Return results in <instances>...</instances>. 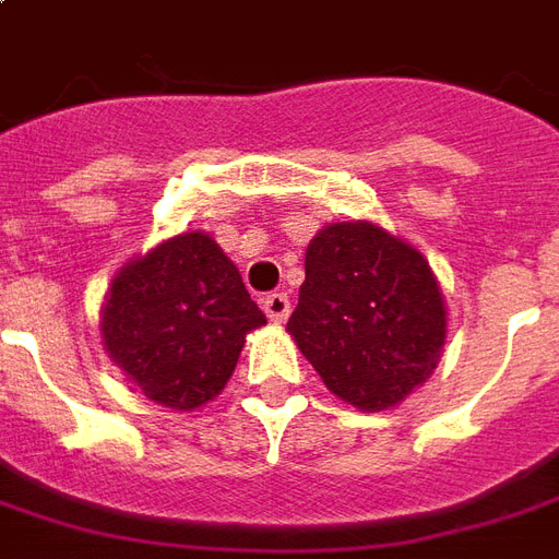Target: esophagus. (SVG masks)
Returning a JSON list of instances; mask_svg holds the SVG:
<instances>
[{
	"mask_svg": "<svg viewBox=\"0 0 559 559\" xmlns=\"http://www.w3.org/2000/svg\"><path fill=\"white\" fill-rule=\"evenodd\" d=\"M289 296L287 293H270V296L263 298V310H266V317L272 319V322H287L289 317Z\"/></svg>",
	"mask_w": 559,
	"mask_h": 559,
	"instance_id": "1",
	"label": "esophagus"
}]
</instances>
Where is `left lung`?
Instances as JSON below:
<instances>
[{
  "instance_id": "8db88e82",
  "label": "left lung",
  "mask_w": 559,
  "mask_h": 559,
  "mask_svg": "<svg viewBox=\"0 0 559 559\" xmlns=\"http://www.w3.org/2000/svg\"><path fill=\"white\" fill-rule=\"evenodd\" d=\"M287 331L331 393L386 411L440 360L445 305L413 246L372 223H334L308 246Z\"/></svg>"
}]
</instances>
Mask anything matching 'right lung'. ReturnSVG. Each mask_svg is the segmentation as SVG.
Listing matches in <instances>:
<instances>
[{
    "instance_id": "obj_1",
    "label": "right lung",
    "mask_w": 559,
    "mask_h": 559,
    "mask_svg": "<svg viewBox=\"0 0 559 559\" xmlns=\"http://www.w3.org/2000/svg\"><path fill=\"white\" fill-rule=\"evenodd\" d=\"M266 325L240 272L202 231L119 270L102 310L114 364L146 399L193 411L231 378L246 334Z\"/></svg>"
}]
</instances>
